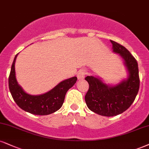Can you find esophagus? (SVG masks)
I'll return each mask as SVG.
<instances>
[{"label":"esophagus","instance_id":"esophagus-1","mask_svg":"<svg viewBox=\"0 0 149 149\" xmlns=\"http://www.w3.org/2000/svg\"><path fill=\"white\" fill-rule=\"evenodd\" d=\"M86 74V71L85 70H80L77 73V77L79 79H83Z\"/></svg>","mask_w":149,"mask_h":149}]
</instances>
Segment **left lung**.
I'll return each instance as SVG.
<instances>
[{"label": "left lung", "instance_id": "8db88e82", "mask_svg": "<svg viewBox=\"0 0 149 149\" xmlns=\"http://www.w3.org/2000/svg\"><path fill=\"white\" fill-rule=\"evenodd\" d=\"M113 51L124 61L128 76L115 86L107 85L100 79L87 76L89 89L85 96L88 108L98 115L113 117L124 113L133 104L139 88L138 64L129 51L117 42L111 41Z\"/></svg>", "mask_w": 149, "mask_h": 149}]
</instances>
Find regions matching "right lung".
Returning a JSON list of instances; mask_svg holds the SVG:
<instances>
[{
	"label": "right lung",
	"mask_w": 149,
	"mask_h": 149,
	"mask_svg": "<svg viewBox=\"0 0 149 149\" xmlns=\"http://www.w3.org/2000/svg\"><path fill=\"white\" fill-rule=\"evenodd\" d=\"M17 55L14 57L9 76V88L16 104L23 111L37 115H49L60 109L66 93L74 85L77 78L73 77L64 80L45 94L29 95L23 91L16 81L15 62Z\"/></svg>",
	"instance_id": "add662e5"
}]
</instances>
